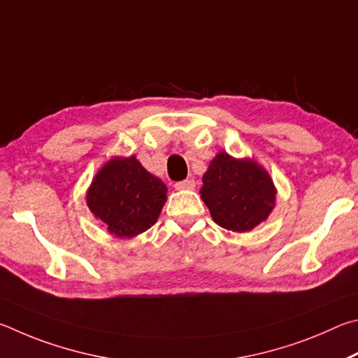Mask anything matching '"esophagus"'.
<instances>
[{
	"instance_id": "esophagus-1",
	"label": "esophagus",
	"mask_w": 358,
	"mask_h": 358,
	"mask_svg": "<svg viewBox=\"0 0 358 358\" xmlns=\"http://www.w3.org/2000/svg\"><path fill=\"white\" fill-rule=\"evenodd\" d=\"M176 190H193L195 189V180L193 179H185V180H179V182L174 184Z\"/></svg>"
}]
</instances>
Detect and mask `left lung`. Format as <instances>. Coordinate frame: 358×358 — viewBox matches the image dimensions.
<instances>
[{
    "mask_svg": "<svg viewBox=\"0 0 358 358\" xmlns=\"http://www.w3.org/2000/svg\"><path fill=\"white\" fill-rule=\"evenodd\" d=\"M203 184V201L224 229L245 233L264 222L273 209L271 176L252 160H236L220 152L210 162Z\"/></svg>",
    "mask_w": 358,
    "mask_h": 358,
    "instance_id": "8db88e82",
    "label": "left lung"
}]
</instances>
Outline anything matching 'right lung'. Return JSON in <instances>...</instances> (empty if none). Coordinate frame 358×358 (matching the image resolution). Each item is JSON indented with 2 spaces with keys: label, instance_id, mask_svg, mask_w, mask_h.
<instances>
[{
  "label": "right lung",
  "instance_id": "add662e5",
  "mask_svg": "<svg viewBox=\"0 0 358 358\" xmlns=\"http://www.w3.org/2000/svg\"><path fill=\"white\" fill-rule=\"evenodd\" d=\"M86 201L111 234L134 237L157 222L166 201V185L134 155L113 159L92 180Z\"/></svg>",
  "mask_w": 358,
  "mask_h": 358
}]
</instances>
